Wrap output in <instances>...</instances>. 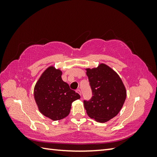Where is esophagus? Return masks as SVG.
<instances>
[{
    "mask_svg": "<svg viewBox=\"0 0 157 157\" xmlns=\"http://www.w3.org/2000/svg\"><path fill=\"white\" fill-rule=\"evenodd\" d=\"M76 91L78 92V94H79V95H82V92H81V91H80V89H77V90H76Z\"/></svg>",
    "mask_w": 157,
    "mask_h": 157,
    "instance_id": "34e87169",
    "label": "esophagus"
}]
</instances>
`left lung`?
I'll return each mask as SVG.
<instances>
[{
  "mask_svg": "<svg viewBox=\"0 0 157 157\" xmlns=\"http://www.w3.org/2000/svg\"><path fill=\"white\" fill-rule=\"evenodd\" d=\"M92 97L84 100V108L90 118L105 123L121 111L126 99V89L119 75L104 63L97 68H86Z\"/></svg>",
  "mask_w": 157,
  "mask_h": 157,
  "instance_id": "1",
  "label": "left lung"
}]
</instances>
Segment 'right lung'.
<instances>
[{
  "mask_svg": "<svg viewBox=\"0 0 157 157\" xmlns=\"http://www.w3.org/2000/svg\"><path fill=\"white\" fill-rule=\"evenodd\" d=\"M62 71L50 66L34 86V95L40 112L52 121H59L70 113L71 105L80 95L62 79Z\"/></svg>",
  "mask_w": 157,
  "mask_h": 157,
  "instance_id": "1",
  "label": "right lung"
}]
</instances>
